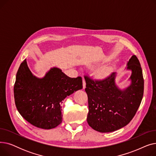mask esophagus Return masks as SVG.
Returning <instances> with one entry per match:
<instances>
[{
  "label": "esophagus",
  "mask_w": 156,
  "mask_h": 156,
  "mask_svg": "<svg viewBox=\"0 0 156 156\" xmlns=\"http://www.w3.org/2000/svg\"><path fill=\"white\" fill-rule=\"evenodd\" d=\"M85 87H86L85 81V80L83 78V89H85Z\"/></svg>",
  "instance_id": "esophagus-1"
}]
</instances>
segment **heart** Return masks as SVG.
<instances>
[{
	"mask_svg": "<svg viewBox=\"0 0 156 156\" xmlns=\"http://www.w3.org/2000/svg\"><path fill=\"white\" fill-rule=\"evenodd\" d=\"M112 72V68L109 66H104L100 69L98 73V75L101 78H105L110 75Z\"/></svg>",
	"mask_w": 156,
	"mask_h": 156,
	"instance_id": "obj_1",
	"label": "heart"
}]
</instances>
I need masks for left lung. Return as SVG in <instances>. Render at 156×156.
Instances as JSON below:
<instances>
[{"label":"left lung","instance_id":"obj_1","mask_svg":"<svg viewBox=\"0 0 156 156\" xmlns=\"http://www.w3.org/2000/svg\"><path fill=\"white\" fill-rule=\"evenodd\" d=\"M126 69L132 71L131 84L124 90L116 85V73L101 80L84 76L89 110L87 122L97 132H112L125 126L133 119L140 105L144 80L136 55L129 59Z\"/></svg>","mask_w":156,"mask_h":156}]
</instances>
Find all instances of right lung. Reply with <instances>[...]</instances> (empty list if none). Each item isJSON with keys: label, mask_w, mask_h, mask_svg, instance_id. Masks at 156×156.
<instances>
[{"label": "right lung", "mask_w": 156, "mask_h": 156, "mask_svg": "<svg viewBox=\"0 0 156 156\" xmlns=\"http://www.w3.org/2000/svg\"><path fill=\"white\" fill-rule=\"evenodd\" d=\"M83 88L82 78H70L53 68L44 78L35 76L26 59L21 64L14 86L15 104L18 112L30 124L52 129L62 122V101Z\"/></svg>", "instance_id": "obj_1"}]
</instances>
